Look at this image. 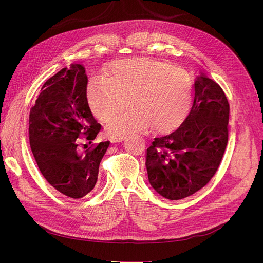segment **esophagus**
Segmentation results:
<instances>
[{
    "mask_svg": "<svg viewBox=\"0 0 263 263\" xmlns=\"http://www.w3.org/2000/svg\"><path fill=\"white\" fill-rule=\"evenodd\" d=\"M125 138V134H114L112 137H110V141L112 142H119Z\"/></svg>",
    "mask_w": 263,
    "mask_h": 263,
    "instance_id": "esophagus-1",
    "label": "esophagus"
}]
</instances>
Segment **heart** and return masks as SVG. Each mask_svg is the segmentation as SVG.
<instances>
[{
  "mask_svg": "<svg viewBox=\"0 0 263 263\" xmlns=\"http://www.w3.org/2000/svg\"><path fill=\"white\" fill-rule=\"evenodd\" d=\"M113 129L165 132L178 126L189 112L191 81L184 70L154 59L114 62L105 78H95L87 86V100L94 115Z\"/></svg>",
  "mask_w": 263,
  "mask_h": 263,
  "instance_id": "heart-1",
  "label": "heart"
}]
</instances>
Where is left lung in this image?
Instances as JSON below:
<instances>
[{
    "label": "left lung",
    "instance_id": "left-lung-1",
    "mask_svg": "<svg viewBox=\"0 0 263 263\" xmlns=\"http://www.w3.org/2000/svg\"><path fill=\"white\" fill-rule=\"evenodd\" d=\"M194 86L193 105L186 118L147 148L150 184L168 200L187 197L208 184L227 146L229 103L224 91L203 73Z\"/></svg>",
    "mask_w": 263,
    "mask_h": 263
}]
</instances>
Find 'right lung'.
I'll return each mask as SVG.
<instances>
[{"label": "right lung", "instance_id": "1", "mask_svg": "<svg viewBox=\"0 0 263 263\" xmlns=\"http://www.w3.org/2000/svg\"><path fill=\"white\" fill-rule=\"evenodd\" d=\"M87 77L71 65L47 80L29 112V145L44 178L60 193L81 198L94 189L109 146L86 98Z\"/></svg>", "mask_w": 263, "mask_h": 263}]
</instances>
